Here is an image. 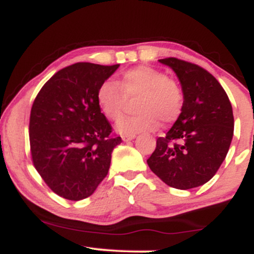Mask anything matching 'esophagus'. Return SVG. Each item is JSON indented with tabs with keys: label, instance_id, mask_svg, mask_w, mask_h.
Wrapping results in <instances>:
<instances>
[{
	"label": "esophagus",
	"instance_id": "obj_1",
	"mask_svg": "<svg viewBox=\"0 0 254 254\" xmlns=\"http://www.w3.org/2000/svg\"><path fill=\"white\" fill-rule=\"evenodd\" d=\"M122 138H123L124 142H127L135 138V135H122Z\"/></svg>",
	"mask_w": 254,
	"mask_h": 254
}]
</instances>
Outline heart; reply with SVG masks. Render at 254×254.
<instances>
[{
  "mask_svg": "<svg viewBox=\"0 0 254 254\" xmlns=\"http://www.w3.org/2000/svg\"><path fill=\"white\" fill-rule=\"evenodd\" d=\"M138 113L118 124V131L127 135L150 131L179 118L184 107V90L179 82L151 66H136L122 74L119 83L107 80L98 89V103L110 121L123 117L129 99H136Z\"/></svg>",
  "mask_w": 254,
  "mask_h": 254,
  "instance_id": "b5f03b06",
  "label": "heart"
}]
</instances>
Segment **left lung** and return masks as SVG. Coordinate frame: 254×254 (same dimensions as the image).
Masks as SVG:
<instances>
[{
    "mask_svg": "<svg viewBox=\"0 0 254 254\" xmlns=\"http://www.w3.org/2000/svg\"><path fill=\"white\" fill-rule=\"evenodd\" d=\"M171 66L184 90L179 118L147 164L168 186L189 190L216 174L226 159L234 133V117L228 95L208 70L174 57L159 60Z\"/></svg>",
    "mask_w": 254,
    "mask_h": 254,
    "instance_id": "8db88e82",
    "label": "left lung"
}]
</instances>
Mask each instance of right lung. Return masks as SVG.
Segmentation results:
<instances>
[{"instance_id":"right-lung-1","label":"right lung","mask_w":254,"mask_h":254,"mask_svg":"<svg viewBox=\"0 0 254 254\" xmlns=\"http://www.w3.org/2000/svg\"><path fill=\"white\" fill-rule=\"evenodd\" d=\"M78 62L61 69L32 105V162L46 185L69 200L89 197L109 173L122 142L101 113L98 89L118 69Z\"/></svg>"}]
</instances>
